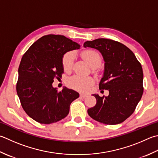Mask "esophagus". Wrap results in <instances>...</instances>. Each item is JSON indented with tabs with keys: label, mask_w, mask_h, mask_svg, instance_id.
Wrapping results in <instances>:
<instances>
[{
	"label": "esophagus",
	"mask_w": 158,
	"mask_h": 158,
	"mask_svg": "<svg viewBox=\"0 0 158 158\" xmlns=\"http://www.w3.org/2000/svg\"><path fill=\"white\" fill-rule=\"evenodd\" d=\"M79 96H80V97H81V98H85L86 97H87V94H83V93H80V94H79Z\"/></svg>",
	"instance_id": "34e87169"
}]
</instances>
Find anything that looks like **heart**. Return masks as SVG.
Segmentation results:
<instances>
[{
    "mask_svg": "<svg viewBox=\"0 0 158 158\" xmlns=\"http://www.w3.org/2000/svg\"><path fill=\"white\" fill-rule=\"evenodd\" d=\"M82 57L88 61L92 68H97L101 65L102 59L100 54L97 51L92 49H88L81 52ZM75 55L73 52L70 51L64 55L61 60L63 70L65 73H69L73 70L74 61ZM94 79L91 77H82L79 75H74L68 79L66 81L67 85L70 88L75 89L76 90L85 92L89 86L93 84Z\"/></svg>",
    "mask_w": 158,
    "mask_h": 158,
    "instance_id": "1",
    "label": "heart"
}]
</instances>
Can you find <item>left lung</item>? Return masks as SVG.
<instances>
[{"label": "left lung", "mask_w": 158, "mask_h": 158, "mask_svg": "<svg viewBox=\"0 0 158 158\" xmlns=\"http://www.w3.org/2000/svg\"><path fill=\"white\" fill-rule=\"evenodd\" d=\"M84 47L99 51L105 60L100 89H107L108 97L94 94L97 103L89 108L92 118L106 125L121 123L134 113L143 94L141 64L130 49L122 43L106 38L87 41Z\"/></svg>", "instance_id": "8db88e82"}]
</instances>
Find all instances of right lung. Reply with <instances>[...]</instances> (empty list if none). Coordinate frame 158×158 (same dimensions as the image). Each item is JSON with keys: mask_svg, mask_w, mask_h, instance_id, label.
Listing matches in <instances>:
<instances>
[{"mask_svg": "<svg viewBox=\"0 0 158 158\" xmlns=\"http://www.w3.org/2000/svg\"><path fill=\"white\" fill-rule=\"evenodd\" d=\"M80 46L64 35L42 36L23 55L18 68L16 92L21 106L31 118L41 124H51L64 118L70 105L79 97L73 89L58 91L54 79L64 73L61 65L66 52Z\"/></svg>", "mask_w": 158, "mask_h": 158, "instance_id": "add662e5", "label": "right lung"}]
</instances>
